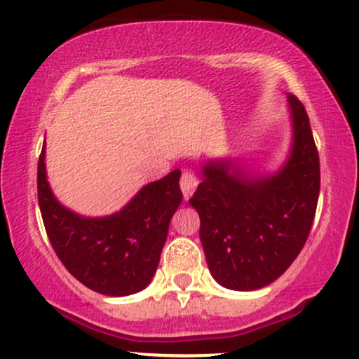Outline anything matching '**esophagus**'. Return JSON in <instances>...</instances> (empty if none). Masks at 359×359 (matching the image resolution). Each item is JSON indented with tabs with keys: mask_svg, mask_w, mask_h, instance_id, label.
Returning <instances> with one entry per match:
<instances>
[{
	"mask_svg": "<svg viewBox=\"0 0 359 359\" xmlns=\"http://www.w3.org/2000/svg\"><path fill=\"white\" fill-rule=\"evenodd\" d=\"M197 184H199V180H197V177L192 170H182V177H180V189H182L185 199H189V197L192 196V192L196 191Z\"/></svg>",
	"mask_w": 359,
	"mask_h": 359,
	"instance_id": "obj_1",
	"label": "esophagus"
}]
</instances>
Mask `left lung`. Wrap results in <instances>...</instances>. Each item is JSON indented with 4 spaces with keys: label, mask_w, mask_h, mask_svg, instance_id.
<instances>
[{
    "label": "left lung",
    "mask_w": 359,
    "mask_h": 359,
    "mask_svg": "<svg viewBox=\"0 0 359 359\" xmlns=\"http://www.w3.org/2000/svg\"><path fill=\"white\" fill-rule=\"evenodd\" d=\"M294 138L277 174L253 175L226 160L205 162L189 199L199 212L211 275L231 290L275 282L306 245L320 189L319 154L307 111L288 94Z\"/></svg>",
    "instance_id": "obj_1"
}]
</instances>
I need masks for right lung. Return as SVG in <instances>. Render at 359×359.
Segmentation results:
<instances>
[{
    "mask_svg": "<svg viewBox=\"0 0 359 359\" xmlns=\"http://www.w3.org/2000/svg\"><path fill=\"white\" fill-rule=\"evenodd\" d=\"M180 170L145 185L119 212L84 217L53 197L45 172V143L36 189L52 248L82 285L111 297L137 294L154 278L168 222L182 203Z\"/></svg>",
    "mask_w": 359,
    "mask_h": 359,
    "instance_id": "right-lung-1",
    "label": "right lung"
}]
</instances>
